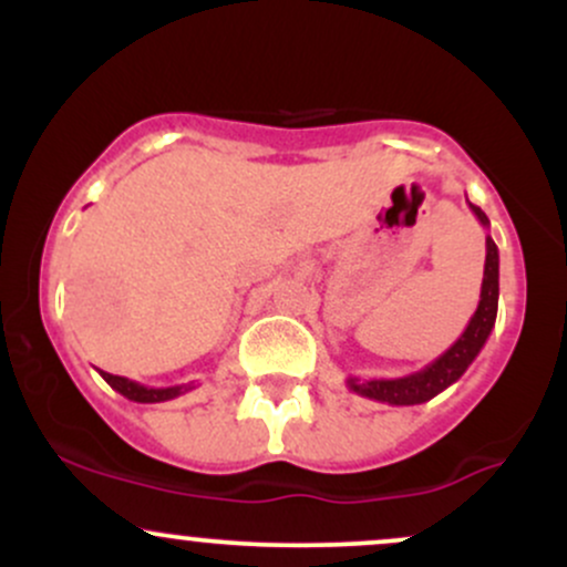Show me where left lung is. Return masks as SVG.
I'll use <instances>...</instances> for the list:
<instances>
[{"instance_id":"left-lung-1","label":"left lung","mask_w":567,"mask_h":567,"mask_svg":"<svg viewBox=\"0 0 567 567\" xmlns=\"http://www.w3.org/2000/svg\"><path fill=\"white\" fill-rule=\"evenodd\" d=\"M472 213L477 216L480 224L491 226V220L477 205H472ZM496 311H498V247L491 237H485V275H483V290H480V303L474 317L466 324L464 333L458 336V341L453 343L445 354H440L437 360L429 362L419 373L402 375V379H370L362 381L357 375H349L347 386L354 394L368 396V400L386 402V405H421L429 402L432 396L445 392L451 383H455L461 375L466 373V368L472 365L474 357L480 354V349L485 347L487 336H491L493 324H496Z\"/></svg>"}]
</instances>
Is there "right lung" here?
<instances>
[{"instance_id": "right-lung-1", "label": "right lung", "mask_w": 567, "mask_h": 567, "mask_svg": "<svg viewBox=\"0 0 567 567\" xmlns=\"http://www.w3.org/2000/svg\"><path fill=\"white\" fill-rule=\"evenodd\" d=\"M101 375H103V381L114 389V392H120L122 396H127V400H133V402H167V400H175V396L192 392L194 389V383H184V386L152 389V386H143V383H138V381H130V379H125V375L106 373V370H101Z\"/></svg>"}]
</instances>
